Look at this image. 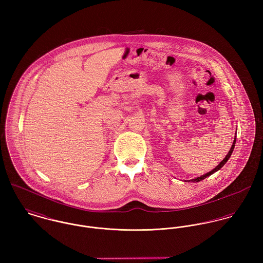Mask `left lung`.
Instances as JSON below:
<instances>
[{
	"label": "left lung",
	"instance_id": "8db88e82",
	"mask_svg": "<svg viewBox=\"0 0 263 263\" xmlns=\"http://www.w3.org/2000/svg\"><path fill=\"white\" fill-rule=\"evenodd\" d=\"M237 133V132H236ZM235 143H236V135H235V139H234V141H233V144H232V147H231V149L229 151V153L226 155L225 158L223 159V161L215 168V169H213L212 171H210V172H208V173H205V174H203V175H201V176H199V177H196V178H194V179H190V180H185V181H191V182H199V181H201V180H203V179H205L206 177H209L210 175H212V174H214L215 172H217V171H219L224 165H225L226 163H227V161L230 159V157H231V155H232V153H233V151H234V148H235Z\"/></svg>",
	"mask_w": 263,
	"mask_h": 263
}]
</instances>
